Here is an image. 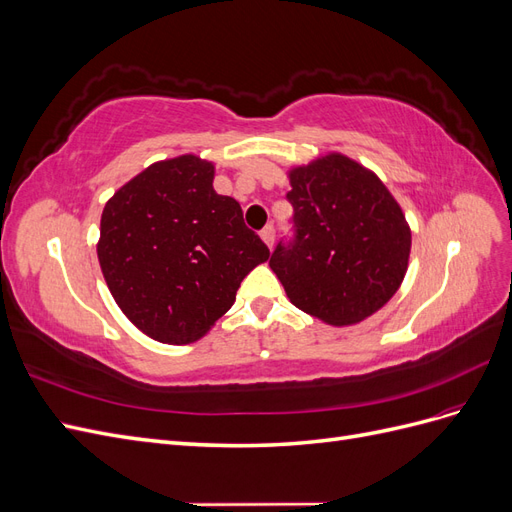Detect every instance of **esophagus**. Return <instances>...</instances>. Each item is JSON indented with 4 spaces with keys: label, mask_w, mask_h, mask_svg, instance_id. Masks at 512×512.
Listing matches in <instances>:
<instances>
[{
    "label": "esophagus",
    "mask_w": 512,
    "mask_h": 512,
    "mask_svg": "<svg viewBox=\"0 0 512 512\" xmlns=\"http://www.w3.org/2000/svg\"><path fill=\"white\" fill-rule=\"evenodd\" d=\"M260 237H262V241H265L269 247H273V241H275V230H273V226L269 224V226H265L262 228V232H260Z\"/></svg>",
    "instance_id": "34e87169"
}]
</instances>
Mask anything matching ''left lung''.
I'll return each mask as SVG.
<instances>
[{
	"instance_id": "8db88e82",
	"label": "left lung",
	"mask_w": 512,
	"mask_h": 512,
	"mask_svg": "<svg viewBox=\"0 0 512 512\" xmlns=\"http://www.w3.org/2000/svg\"><path fill=\"white\" fill-rule=\"evenodd\" d=\"M297 237L269 267L301 312L331 327L376 314L404 282L412 232L395 196L367 166L329 151L288 170Z\"/></svg>"
}]
</instances>
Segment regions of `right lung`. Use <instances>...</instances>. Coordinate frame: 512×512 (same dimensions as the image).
<instances>
[{"label": "right lung", "instance_id": "1", "mask_svg": "<svg viewBox=\"0 0 512 512\" xmlns=\"http://www.w3.org/2000/svg\"><path fill=\"white\" fill-rule=\"evenodd\" d=\"M215 166L183 153L160 160L108 198L98 260L115 303L162 344L207 335L269 247L243 222L235 198L213 190Z\"/></svg>", "mask_w": 512, "mask_h": 512}]
</instances>
